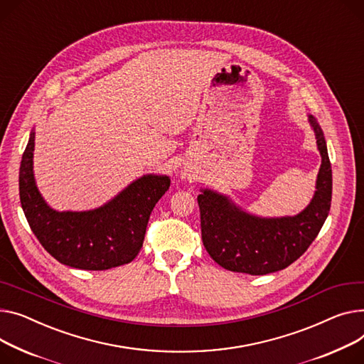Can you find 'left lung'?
<instances>
[{"label":"left lung","mask_w":364,"mask_h":364,"mask_svg":"<svg viewBox=\"0 0 364 364\" xmlns=\"http://www.w3.org/2000/svg\"><path fill=\"white\" fill-rule=\"evenodd\" d=\"M322 155L316 193L297 216L264 218L240 210L225 196L203 190L198 196L202 241L210 257L232 272L266 275L285 269L296 262L318 237L331 209L332 169L323 133L311 115Z\"/></svg>","instance_id":"obj_1"}]
</instances>
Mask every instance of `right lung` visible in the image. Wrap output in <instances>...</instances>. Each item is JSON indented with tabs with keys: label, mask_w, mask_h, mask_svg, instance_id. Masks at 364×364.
Segmentation results:
<instances>
[{
	"label": "right lung",
	"mask_w": 364,
	"mask_h": 364,
	"mask_svg": "<svg viewBox=\"0 0 364 364\" xmlns=\"http://www.w3.org/2000/svg\"><path fill=\"white\" fill-rule=\"evenodd\" d=\"M35 133L23 152L18 191L24 216L43 249L77 269L105 271L130 263L143 246L151 212L169 188L166 176H144L109 203L87 212H57L33 178Z\"/></svg>",
	"instance_id": "right-lung-1"
}]
</instances>
